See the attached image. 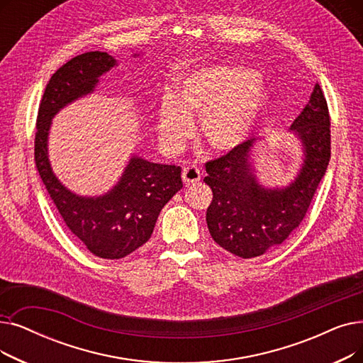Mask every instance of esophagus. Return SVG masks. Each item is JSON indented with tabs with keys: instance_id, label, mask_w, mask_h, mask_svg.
I'll list each match as a JSON object with an SVG mask.
<instances>
[{
	"instance_id": "34e87169",
	"label": "esophagus",
	"mask_w": 363,
	"mask_h": 363,
	"mask_svg": "<svg viewBox=\"0 0 363 363\" xmlns=\"http://www.w3.org/2000/svg\"><path fill=\"white\" fill-rule=\"evenodd\" d=\"M182 181L185 184H193L200 181V169L196 166H188L182 170Z\"/></svg>"
}]
</instances>
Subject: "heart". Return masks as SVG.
Segmentation results:
<instances>
[{"mask_svg": "<svg viewBox=\"0 0 363 363\" xmlns=\"http://www.w3.org/2000/svg\"><path fill=\"white\" fill-rule=\"evenodd\" d=\"M269 93L249 68L204 67L185 74L177 96L166 94L159 109L160 140L166 150L178 151L194 133L191 114H201V133L218 151L243 144L255 130Z\"/></svg>", "mask_w": 363, "mask_h": 363, "instance_id": "b5f03b06", "label": "heart"}]
</instances>
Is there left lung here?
<instances>
[{
    "mask_svg": "<svg viewBox=\"0 0 363 363\" xmlns=\"http://www.w3.org/2000/svg\"><path fill=\"white\" fill-rule=\"evenodd\" d=\"M291 130L301 140L304 162L283 188H264L254 175L247 139L206 163L204 177L213 193L206 212L212 239L233 255L255 258L276 249L301 224L330 159V120L322 87L316 83L308 104Z\"/></svg>",
    "mask_w": 363,
    "mask_h": 363,
    "instance_id": "left-lung-1",
    "label": "left lung"
}]
</instances>
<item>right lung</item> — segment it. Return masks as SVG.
Instances as JSON below:
<instances>
[{"mask_svg":"<svg viewBox=\"0 0 363 363\" xmlns=\"http://www.w3.org/2000/svg\"><path fill=\"white\" fill-rule=\"evenodd\" d=\"M117 65L105 52L78 55L62 65L45 86L37 117L35 164L67 227L93 255L104 259L128 257L151 238L164 204L181 188V167L133 155L120 181L99 197L71 193L52 170L47 139L52 118L62 108L94 90L99 77Z\"/></svg>","mask_w":363,"mask_h":363,"instance_id":"obj_1","label":"right lung"}]
</instances>
